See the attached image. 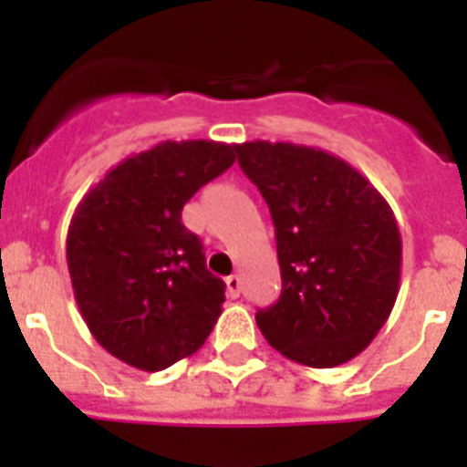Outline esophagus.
<instances>
[{"mask_svg":"<svg viewBox=\"0 0 467 467\" xmlns=\"http://www.w3.org/2000/svg\"><path fill=\"white\" fill-rule=\"evenodd\" d=\"M225 285H227V296H230V298H237V296H240V291H242L240 276L225 278Z\"/></svg>","mask_w":467,"mask_h":467,"instance_id":"obj_1","label":"esophagus"}]
</instances>
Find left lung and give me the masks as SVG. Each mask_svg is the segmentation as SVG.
<instances>
[{"label": "left lung", "instance_id": "obj_1", "mask_svg": "<svg viewBox=\"0 0 467 467\" xmlns=\"http://www.w3.org/2000/svg\"><path fill=\"white\" fill-rule=\"evenodd\" d=\"M276 227L284 291L256 325L285 358L334 368L388 322L400 291L402 234L380 191L341 157L293 142L234 145Z\"/></svg>", "mask_w": 467, "mask_h": 467}]
</instances>
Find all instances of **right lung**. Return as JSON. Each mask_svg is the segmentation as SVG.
I'll use <instances>...</instances> for the list:
<instances>
[{
    "label": "right lung",
    "instance_id": "obj_1",
    "mask_svg": "<svg viewBox=\"0 0 467 467\" xmlns=\"http://www.w3.org/2000/svg\"><path fill=\"white\" fill-rule=\"evenodd\" d=\"M233 161L227 142L164 140L109 169L77 205L72 291L91 337L119 361L155 373L196 354L213 332L225 284L205 269L182 211Z\"/></svg>",
    "mask_w": 467,
    "mask_h": 467
}]
</instances>
